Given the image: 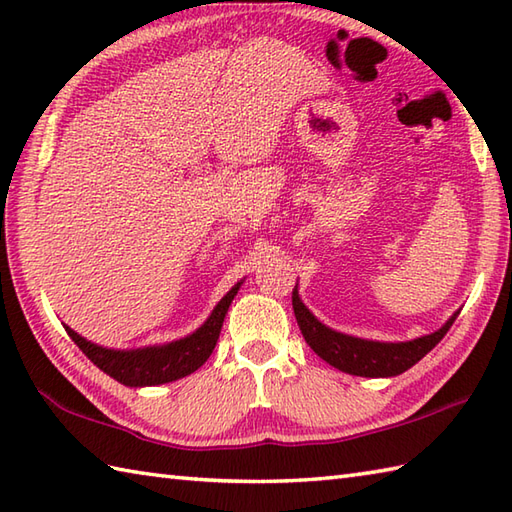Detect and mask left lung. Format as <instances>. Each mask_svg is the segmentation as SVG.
Returning <instances> with one entry per match:
<instances>
[{
    "label": "left lung",
    "instance_id": "left-lung-1",
    "mask_svg": "<svg viewBox=\"0 0 512 512\" xmlns=\"http://www.w3.org/2000/svg\"><path fill=\"white\" fill-rule=\"evenodd\" d=\"M292 308H295V317L303 339H306V343L325 363L341 369L345 374L365 378H385L407 372L409 367L416 365L424 354H429L433 347L442 341V336L449 332L455 317L460 314L455 312L438 332L420 336V339L405 343H380L356 339V336L336 332L328 328V325H323L306 306H303L297 288L292 290Z\"/></svg>",
    "mask_w": 512,
    "mask_h": 512
}]
</instances>
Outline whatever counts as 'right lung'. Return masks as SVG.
Listing matches in <instances>:
<instances>
[{
    "label": "right lung",
    "mask_w": 512,
    "mask_h": 512,
    "mask_svg": "<svg viewBox=\"0 0 512 512\" xmlns=\"http://www.w3.org/2000/svg\"><path fill=\"white\" fill-rule=\"evenodd\" d=\"M239 286H242V281L226 292L222 301L213 308L211 317L193 334L165 345L138 347V350H112V347H103L83 339L81 334H76L68 325H63V328L70 334V339L81 347L83 354L96 367L103 369L107 376L118 380V383L127 387H151L171 383V380L193 374L211 356L217 339H220L228 306L235 299Z\"/></svg>",
    "instance_id": "obj_1"
}]
</instances>
